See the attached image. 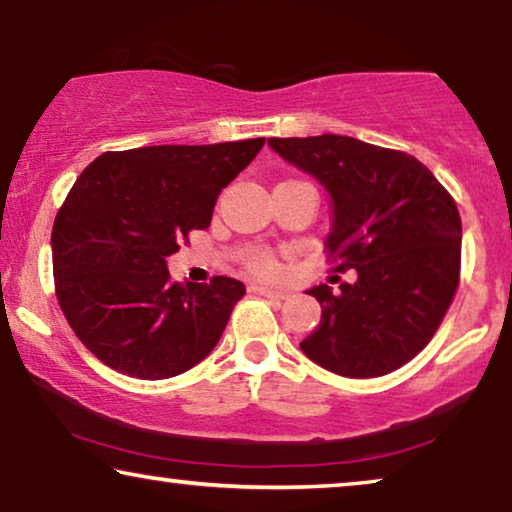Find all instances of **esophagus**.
Wrapping results in <instances>:
<instances>
[{"mask_svg": "<svg viewBox=\"0 0 512 512\" xmlns=\"http://www.w3.org/2000/svg\"><path fill=\"white\" fill-rule=\"evenodd\" d=\"M251 291L258 293V296H265V298H272V300H284L289 293L282 291V289H275V286H265V284H256L251 286Z\"/></svg>", "mask_w": 512, "mask_h": 512, "instance_id": "34e87169", "label": "esophagus"}]
</instances>
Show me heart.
<instances>
[{"instance_id":"heart-1","label":"heart","mask_w":512,"mask_h":512,"mask_svg":"<svg viewBox=\"0 0 512 512\" xmlns=\"http://www.w3.org/2000/svg\"><path fill=\"white\" fill-rule=\"evenodd\" d=\"M249 268L254 272H261V275H268V272L275 270V263H272L270 256L265 254H254L249 258Z\"/></svg>"}]
</instances>
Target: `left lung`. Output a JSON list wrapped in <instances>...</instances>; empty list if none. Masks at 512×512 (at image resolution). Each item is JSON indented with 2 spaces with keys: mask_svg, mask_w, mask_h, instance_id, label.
Segmentation results:
<instances>
[{
  "mask_svg": "<svg viewBox=\"0 0 512 512\" xmlns=\"http://www.w3.org/2000/svg\"><path fill=\"white\" fill-rule=\"evenodd\" d=\"M270 149L331 198L326 249L356 282L312 286L321 321L300 342L342 377H380L429 345L459 284L461 219L429 167L403 151L342 135L272 137Z\"/></svg>",
  "mask_w": 512,
  "mask_h": 512,
  "instance_id": "8db88e82",
  "label": "left lung"
}]
</instances>
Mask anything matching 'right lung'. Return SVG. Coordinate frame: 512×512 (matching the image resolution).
Here are the masks:
<instances>
[{
    "label": "right lung",
    "mask_w": 512,
    "mask_h": 512,
    "mask_svg": "<svg viewBox=\"0 0 512 512\" xmlns=\"http://www.w3.org/2000/svg\"><path fill=\"white\" fill-rule=\"evenodd\" d=\"M265 139L142 146L95 158L55 216L58 303L104 366L139 380L186 373L212 352L247 289L170 279L167 256L205 230L216 198Z\"/></svg>",
    "instance_id": "right-lung-1"
}]
</instances>
